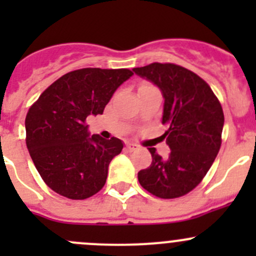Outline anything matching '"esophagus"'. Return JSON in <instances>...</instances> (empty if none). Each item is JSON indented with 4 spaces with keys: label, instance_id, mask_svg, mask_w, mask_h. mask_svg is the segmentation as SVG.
Here are the masks:
<instances>
[{
    "label": "esophagus",
    "instance_id": "esophagus-1",
    "mask_svg": "<svg viewBox=\"0 0 256 256\" xmlns=\"http://www.w3.org/2000/svg\"><path fill=\"white\" fill-rule=\"evenodd\" d=\"M138 148V144H126V150H128V152H132V151H135V150Z\"/></svg>",
    "mask_w": 256,
    "mask_h": 256
}]
</instances>
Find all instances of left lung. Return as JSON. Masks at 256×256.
<instances>
[{"label":"left lung","instance_id":"8db88e82","mask_svg":"<svg viewBox=\"0 0 256 256\" xmlns=\"http://www.w3.org/2000/svg\"><path fill=\"white\" fill-rule=\"evenodd\" d=\"M164 95L161 136L171 148L167 158L150 147L152 162L138 172V182L164 200L182 197L197 187L213 164L222 144L224 114L210 86L200 76L172 63L134 68Z\"/></svg>","mask_w":256,"mask_h":256}]
</instances>
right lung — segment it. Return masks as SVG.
<instances>
[{"instance_id":"1","label":"right lung","mask_w":256,"mask_h":256,"mask_svg":"<svg viewBox=\"0 0 256 256\" xmlns=\"http://www.w3.org/2000/svg\"><path fill=\"white\" fill-rule=\"evenodd\" d=\"M128 69L84 68L49 85L26 116V144L50 190L69 200H86L104 187L122 141L92 135L86 118L102 115Z\"/></svg>"}]
</instances>
